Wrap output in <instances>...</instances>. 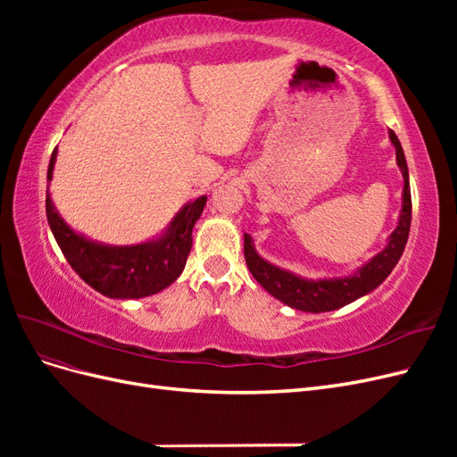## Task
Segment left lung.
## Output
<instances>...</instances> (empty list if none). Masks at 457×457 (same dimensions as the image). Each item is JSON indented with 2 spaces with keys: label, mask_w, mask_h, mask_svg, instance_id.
<instances>
[{
  "label": "left lung",
  "mask_w": 457,
  "mask_h": 457,
  "mask_svg": "<svg viewBox=\"0 0 457 457\" xmlns=\"http://www.w3.org/2000/svg\"><path fill=\"white\" fill-rule=\"evenodd\" d=\"M391 141L396 148V163L404 177V192H403V212H400L398 227L393 230L389 244L385 250L373 257L368 265L347 278H328V280H305L299 276L282 270L270 265L265 259H261L255 253V247L250 234H244V257L245 265L253 274V278L267 289L270 295L286 303L287 307L305 311V312H326L336 311L345 305H349L354 299L370 294L376 289L386 276L391 274L395 265L403 255L410 223H411V195H410V179H408V165L404 158V150L400 146L398 137L395 131H389Z\"/></svg>",
  "instance_id": "8db88e82"
}]
</instances>
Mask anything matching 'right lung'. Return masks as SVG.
<instances>
[{"label": "right lung", "mask_w": 457, "mask_h": 457, "mask_svg": "<svg viewBox=\"0 0 457 457\" xmlns=\"http://www.w3.org/2000/svg\"><path fill=\"white\" fill-rule=\"evenodd\" d=\"M54 158L57 148L49 160L47 181L53 177ZM205 200V196H200L185 205L162 238L126 247L95 244L79 237L54 210L49 190L46 195V213L54 240L81 280L106 297L139 299L162 292L183 272L192 247V228L204 212Z\"/></svg>", "instance_id": "add662e5"}]
</instances>
